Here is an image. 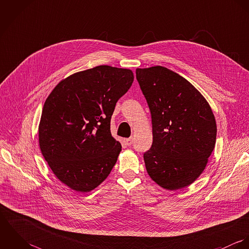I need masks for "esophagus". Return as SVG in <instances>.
I'll list each match as a JSON object with an SVG mask.
<instances>
[{"label":"esophagus","instance_id":"obj_1","mask_svg":"<svg viewBox=\"0 0 249 249\" xmlns=\"http://www.w3.org/2000/svg\"><path fill=\"white\" fill-rule=\"evenodd\" d=\"M124 142H125V144H127V145H131V144L133 143V138L130 137V138L124 139Z\"/></svg>","mask_w":249,"mask_h":249}]
</instances>
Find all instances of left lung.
<instances>
[{"label":"left lung","instance_id":"left-lung-1","mask_svg":"<svg viewBox=\"0 0 249 249\" xmlns=\"http://www.w3.org/2000/svg\"><path fill=\"white\" fill-rule=\"evenodd\" d=\"M150 110L153 141L143 153L150 178L167 190L192 184L206 167L216 137L212 109L183 76L168 68L136 69Z\"/></svg>","mask_w":249,"mask_h":249}]
</instances>
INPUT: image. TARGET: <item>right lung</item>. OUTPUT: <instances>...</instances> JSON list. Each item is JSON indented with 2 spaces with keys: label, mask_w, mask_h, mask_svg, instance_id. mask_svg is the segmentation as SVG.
<instances>
[{
  "label": "right lung",
  "mask_w": 249,
  "mask_h": 249,
  "mask_svg": "<svg viewBox=\"0 0 249 249\" xmlns=\"http://www.w3.org/2000/svg\"><path fill=\"white\" fill-rule=\"evenodd\" d=\"M128 69L97 66L60 81L47 98L39 124L41 152L71 190L98 187L115 166L121 143L110 131L117 102L130 88Z\"/></svg>",
  "instance_id": "1"
}]
</instances>
